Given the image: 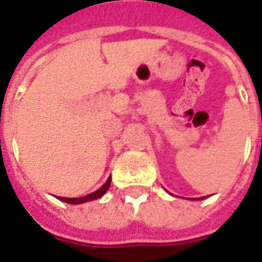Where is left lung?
<instances>
[{
	"label": "left lung",
	"instance_id": "left-lung-1",
	"mask_svg": "<svg viewBox=\"0 0 262 262\" xmlns=\"http://www.w3.org/2000/svg\"><path fill=\"white\" fill-rule=\"evenodd\" d=\"M199 199H203V198H199Z\"/></svg>",
	"mask_w": 262,
	"mask_h": 262
}]
</instances>
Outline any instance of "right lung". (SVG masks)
<instances>
[{"label":"right lung","mask_w":262,"mask_h":262,"mask_svg":"<svg viewBox=\"0 0 262 262\" xmlns=\"http://www.w3.org/2000/svg\"><path fill=\"white\" fill-rule=\"evenodd\" d=\"M111 177H109L106 182L103 184L102 187L97 189L95 192L90 193V195H85V196H81V198H63V196H59L60 201H63L66 203H71V205H80V203H84V202H88V201H94V199H98V198H101L103 193L106 192L111 187Z\"/></svg>","instance_id":"add662e5"}]
</instances>
